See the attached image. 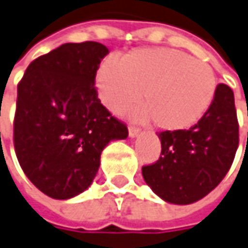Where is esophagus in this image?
<instances>
[{"label": "esophagus", "instance_id": "esophagus-1", "mask_svg": "<svg viewBox=\"0 0 248 248\" xmlns=\"http://www.w3.org/2000/svg\"><path fill=\"white\" fill-rule=\"evenodd\" d=\"M138 133H140V129H138V127H134V126H130V127H129V136H130L131 138L137 137Z\"/></svg>", "mask_w": 248, "mask_h": 248}]
</instances>
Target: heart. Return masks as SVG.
Returning a JSON list of instances; mask_svg holds the SVG:
<instances>
[{
    "instance_id": "1",
    "label": "heart",
    "mask_w": 248,
    "mask_h": 248,
    "mask_svg": "<svg viewBox=\"0 0 248 248\" xmlns=\"http://www.w3.org/2000/svg\"><path fill=\"white\" fill-rule=\"evenodd\" d=\"M103 103L121 114L141 97L145 107L140 119H155L161 130L191 127L208 111L217 88L216 75L208 62L168 47L136 48L121 60H107L97 72Z\"/></svg>"
}]
</instances>
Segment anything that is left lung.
I'll return each instance as SVG.
<instances>
[{
    "label": "left lung",
    "mask_w": 248,
    "mask_h": 248,
    "mask_svg": "<svg viewBox=\"0 0 248 248\" xmlns=\"http://www.w3.org/2000/svg\"><path fill=\"white\" fill-rule=\"evenodd\" d=\"M161 155L142 167L148 186L164 201L188 205L208 195L230 171L239 146L233 91L218 84L205 115L188 130L161 131Z\"/></svg>",
    "instance_id": "obj_1"
}]
</instances>
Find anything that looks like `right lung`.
<instances>
[{
  "label": "right lung",
  "mask_w": 248,
  "mask_h": 248,
  "mask_svg": "<svg viewBox=\"0 0 248 248\" xmlns=\"http://www.w3.org/2000/svg\"><path fill=\"white\" fill-rule=\"evenodd\" d=\"M107 54L97 42L65 43L32 61L18 82L16 156L27 178L55 200L85 191L106 145L129 136L97 97L96 72Z\"/></svg>",
  "instance_id": "obj_1"
}]
</instances>
